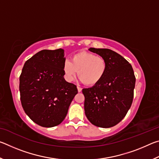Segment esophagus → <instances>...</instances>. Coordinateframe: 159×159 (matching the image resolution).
<instances>
[{
	"label": "esophagus",
	"mask_w": 159,
	"mask_h": 159,
	"mask_svg": "<svg viewBox=\"0 0 159 159\" xmlns=\"http://www.w3.org/2000/svg\"><path fill=\"white\" fill-rule=\"evenodd\" d=\"M77 89H78V91H79V93H80L82 91V88L79 87V86H77Z\"/></svg>",
	"instance_id": "esophagus-1"
}]
</instances>
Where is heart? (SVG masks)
Returning <instances> with one entry per match:
<instances>
[{
  "instance_id": "heart-1",
  "label": "heart",
  "mask_w": 159,
  "mask_h": 159,
  "mask_svg": "<svg viewBox=\"0 0 159 159\" xmlns=\"http://www.w3.org/2000/svg\"><path fill=\"white\" fill-rule=\"evenodd\" d=\"M63 69L66 79L71 81L78 71L79 79L88 86L95 85L106 74L107 63L105 59L93 53L81 51L73 55L71 61L65 60Z\"/></svg>"
}]
</instances>
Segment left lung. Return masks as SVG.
Instances as JSON below:
<instances>
[{"mask_svg": "<svg viewBox=\"0 0 159 159\" xmlns=\"http://www.w3.org/2000/svg\"><path fill=\"white\" fill-rule=\"evenodd\" d=\"M105 59L103 79L92 88H83L86 117L94 125L111 128L121 121L133 103L135 76L131 64L109 49H89Z\"/></svg>", "mask_w": 159, "mask_h": 159, "instance_id": "obj_1", "label": "left lung"}]
</instances>
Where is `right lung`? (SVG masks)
Returning <instances> with one entry per match:
<instances>
[{
  "instance_id": "right-lung-1",
  "label": "right lung",
  "mask_w": 159,
  "mask_h": 159,
  "mask_svg": "<svg viewBox=\"0 0 159 159\" xmlns=\"http://www.w3.org/2000/svg\"><path fill=\"white\" fill-rule=\"evenodd\" d=\"M63 49L43 50L26 61L20 76L21 106L36 124L45 128L63 121L78 93L64 79Z\"/></svg>"
}]
</instances>
